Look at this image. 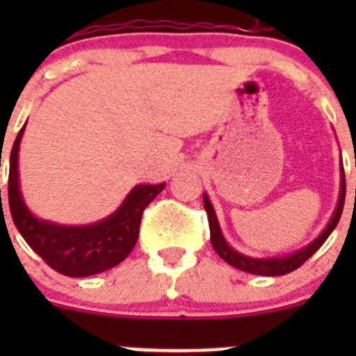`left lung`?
Masks as SVG:
<instances>
[{"instance_id":"8db88e82","label":"left lung","mask_w":356,"mask_h":356,"mask_svg":"<svg viewBox=\"0 0 356 356\" xmlns=\"http://www.w3.org/2000/svg\"><path fill=\"white\" fill-rule=\"evenodd\" d=\"M344 196H346V181H344V170L341 167V191H339V200H337V207L334 210L332 218L329 220V224L325 225L324 231L318 234L317 239L307 245L301 250L294 251V253L288 254V257H279V258H253L246 257V254L239 253L234 248H231L225 241L224 234L220 231V225H218L217 215H215L213 207H211L210 200H208L207 195H203V204L204 210H207L208 215V225H210V239L211 246L217 251L218 257L222 260L227 261L232 267L239 268V270L248 272V274H257V275H268V277H274V275H286L289 272L296 270L298 267L305 264L315 251L318 250L325 243V239L331 236V232L336 229L337 222H339L341 213H343L344 207Z\"/></svg>"}]
</instances>
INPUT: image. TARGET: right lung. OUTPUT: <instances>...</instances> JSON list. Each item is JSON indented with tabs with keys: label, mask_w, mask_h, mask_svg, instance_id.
Listing matches in <instances>:
<instances>
[{
	"label": "right lung",
	"mask_w": 356,
	"mask_h": 356,
	"mask_svg": "<svg viewBox=\"0 0 356 356\" xmlns=\"http://www.w3.org/2000/svg\"><path fill=\"white\" fill-rule=\"evenodd\" d=\"M24 131L25 125L10 153L8 204L13 224L25 243L53 270L68 277L99 274L125 260L138 241L143 211L163 191V182L136 186L110 217L91 225H60L41 220L31 213L20 193L19 146Z\"/></svg>",
	"instance_id": "add662e5"
}]
</instances>
